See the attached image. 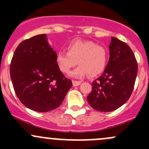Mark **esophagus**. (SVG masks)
<instances>
[{
  "mask_svg": "<svg viewBox=\"0 0 149 149\" xmlns=\"http://www.w3.org/2000/svg\"><path fill=\"white\" fill-rule=\"evenodd\" d=\"M72 82H73V86H79L81 84V81H74V80L72 81Z\"/></svg>",
  "mask_w": 149,
  "mask_h": 149,
  "instance_id": "obj_1",
  "label": "esophagus"
}]
</instances>
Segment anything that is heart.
Returning <instances> with one entry per match:
<instances>
[{
  "label": "heart",
  "mask_w": 149,
  "mask_h": 149,
  "mask_svg": "<svg viewBox=\"0 0 149 149\" xmlns=\"http://www.w3.org/2000/svg\"><path fill=\"white\" fill-rule=\"evenodd\" d=\"M66 49L67 52H58L55 61L58 68L65 73H68L77 61L79 65L69 73L70 77L81 79L89 73L96 76L104 70L107 53L104 47L91 41L78 40L69 43Z\"/></svg>",
  "instance_id": "heart-1"
}]
</instances>
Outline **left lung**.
Returning <instances> with one entry per match:
<instances>
[{
	"instance_id": "1",
	"label": "left lung",
	"mask_w": 149,
	"mask_h": 149,
	"mask_svg": "<svg viewBox=\"0 0 149 149\" xmlns=\"http://www.w3.org/2000/svg\"><path fill=\"white\" fill-rule=\"evenodd\" d=\"M109 59L102 76L92 82L87 97L90 106L101 112H112L128 100L133 92L138 64L130 47L111 37Z\"/></svg>"
}]
</instances>
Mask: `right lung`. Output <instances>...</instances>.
<instances>
[{"instance_id": "obj_1", "label": "right lung", "mask_w": 149, "mask_h": 149, "mask_svg": "<svg viewBox=\"0 0 149 149\" xmlns=\"http://www.w3.org/2000/svg\"><path fill=\"white\" fill-rule=\"evenodd\" d=\"M57 53L46 34L21 42L10 65L13 88L21 102L31 110L45 112L58 108L71 88L55 61Z\"/></svg>"}]
</instances>
